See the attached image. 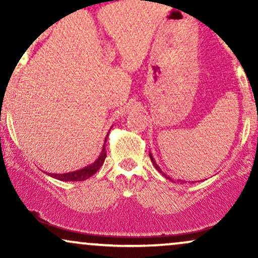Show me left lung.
Returning <instances> with one entry per match:
<instances>
[{"label": "left lung", "mask_w": 258, "mask_h": 258, "mask_svg": "<svg viewBox=\"0 0 258 258\" xmlns=\"http://www.w3.org/2000/svg\"><path fill=\"white\" fill-rule=\"evenodd\" d=\"M149 156H150V160H152V162H153L154 167H155V168H156V170H158L160 173H162V176H164V177H165V178H167V179L172 180V182H173V179H172V178H171V177H170V176H167V174H166V173H164V171H162V170H161V168H160V167H159V165H158V164H156V162H155V160H154V158H153V155H152V154H150V153H149ZM182 182H183V180H182ZM193 183H194V182H193Z\"/></svg>", "instance_id": "1"}]
</instances>
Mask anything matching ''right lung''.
<instances>
[{
  "instance_id": "right-lung-1",
  "label": "right lung",
  "mask_w": 258,
  "mask_h": 258,
  "mask_svg": "<svg viewBox=\"0 0 258 258\" xmlns=\"http://www.w3.org/2000/svg\"><path fill=\"white\" fill-rule=\"evenodd\" d=\"M108 136H109V132L108 135H106V137H108ZM106 137H105V142H106ZM105 142H104V146H103L102 153L99 154L98 159H97L93 164L88 165V166L81 168V170H76V171H73V172H68V173H49V172H44V173H47L48 176H51L55 179L64 180V182H78V180H85L90 178L91 176H93V174L96 173L100 167H102L103 162H104V160L106 158Z\"/></svg>"
}]
</instances>
